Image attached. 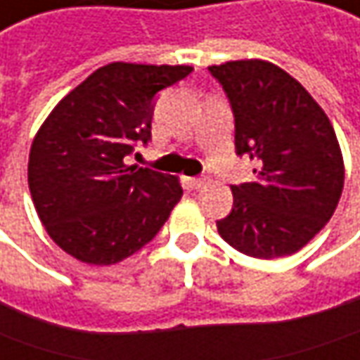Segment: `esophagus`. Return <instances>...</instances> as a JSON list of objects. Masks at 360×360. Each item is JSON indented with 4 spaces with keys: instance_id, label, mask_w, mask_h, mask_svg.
I'll return each mask as SVG.
<instances>
[{
    "instance_id": "1",
    "label": "esophagus",
    "mask_w": 360,
    "mask_h": 360,
    "mask_svg": "<svg viewBox=\"0 0 360 360\" xmlns=\"http://www.w3.org/2000/svg\"><path fill=\"white\" fill-rule=\"evenodd\" d=\"M191 183H193V187H195V189H201V187H205V185L210 183V179H207V177H193Z\"/></svg>"
}]
</instances>
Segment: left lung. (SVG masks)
Returning a JSON list of instances; mask_svg holds the SVG:
<instances>
[{"instance_id":"8db88e82","label":"left lung","mask_w":360,"mask_h":360,"mask_svg":"<svg viewBox=\"0 0 360 360\" xmlns=\"http://www.w3.org/2000/svg\"><path fill=\"white\" fill-rule=\"evenodd\" d=\"M236 117V153L256 179L233 185V207L217 231L245 256H292L333 217L345 185L335 129L288 72L266 60L210 66Z\"/></svg>"}]
</instances>
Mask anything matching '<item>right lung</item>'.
Returning <instances> with one entry per match:
<instances>
[{
    "instance_id": "right-lung-1",
    "label": "right lung",
    "mask_w": 360,
    "mask_h": 360,
    "mask_svg": "<svg viewBox=\"0 0 360 360\" xmlns=\"http://www.w3.org/2000/svg\"><path fill=\"white\" fill-rule=\"evenodd\" d=\"M191 66L112 62L70 90L34 136L27 183L48 236L94 266L133 256L159 233L179 203L177 177L129 167L149 143L155 94Z\"/></svg>"
}]
</instances>
